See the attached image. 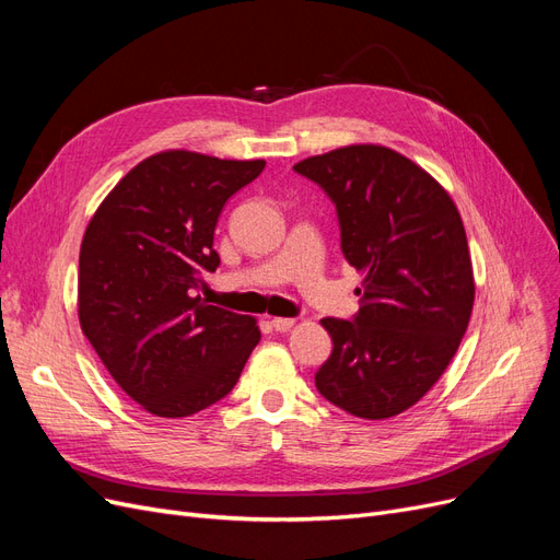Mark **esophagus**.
Masks as SVG:
<instances>
[{"label": "esophagus", "instance_id": "obj_1", "mask_svg": "<svg viewBox=\"0 0 560 560\" xmlns=\"http://www.w3.org/2000/svg\"><path fill=\"white\" fill-rule=\"evenodd\" d=\"M294 325H296V319H292V317H273V319H270V327H273L280 334L290 331Z\"/></svg>", "mask_w": 560, "mask_h": 560}]
</instances>
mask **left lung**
Wrapping results in <instances>:
<instances>
[{
	"instance_id": "1",
	"label": "left lung",
	"mask_w": 560,
	"mask_h": 560,
	"mask_svg": "<svg viewBox=\"0 0 560 560\" xmlns=\"http://www.w3.org/2000/svg\"><path fill=\"white\" fill-rule=\"evenodd\" d=\"M294 171L331 198L343 257L364 276L354 319H322L334 350L315 387L358 418L399 416L442 378L469 325L460 212L430 173L381 144L334 149Z\"/></svg>"
}]
</instances>
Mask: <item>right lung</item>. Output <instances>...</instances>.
I'll use <instances>...</instances> for the list:
<instances>
[{"instance_id":"right-lung-1","label":"right lung","mask_w":560,"mask_h":560,"mask_svg":"<svg viewBox=\"0 0 560 560\" xmlns=\"http://www.w3.org/2000/svg\"><path fill=\"white\" fill-rule=\"evenodd\" d=\"M264 165L161 151L114 186L83 233L81 331L149 413L208 409L231 393L259 343L257 319L210 306L196 290L219 266L212 243L224 202Z\"/></svg>"}]
</instances>
